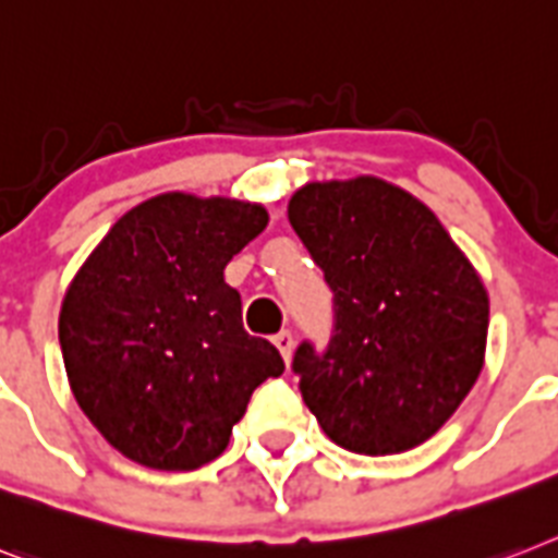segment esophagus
I'll list each match as a JSON object with an SVG mask.
<instances>
[{"mask_svg": "<svg viewBox=\"0 0 558 558\" xmlns=\"http://www.w3.org/2000/svg\"><path fill=\"white\" fill-rule=\"evenodd\" d=\"M274 344L279 348L284 362H290V353H293V333H290V330H279V333L274 336Z\"/></svg>", "mask_w": 558, "mask_h": 558, "instance_id": "esophagus-1", "label": "esophagus"}]
</instances>
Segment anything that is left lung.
Returning <instances> with one entry per match:
<instances>
[{
  "mask_svg": "<svg viewBox=\"0 0 558 558\" xmlns=\"http://www.w3.org/2000/svg\"><path fill=\"white\" fill-rule=\"evenodd\" d=\"M288 219L333 290L328 348L293 353L302 399L344 450L416 448L476 385L485 284L434 210L381 179L311 182Z\"/></svg>",
  "mask_w": 558,
  "mask_h": 558,
  "instance_id": "obj_1",
  "label": "left lung"
}]
</instances>
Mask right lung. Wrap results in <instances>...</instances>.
Instances as JSON below:
<instances>
[{
    "mask_svg": "<svg viewBox=\"0 0 558 558\" xmlns=\"http://www.w3.org/2000/svg\"><path fill=\"white\" fill-rule=\"evenodd\" d=\"M265 225L262 205L162 193L108 230L64 293L71 390L131 462H214L253 390L282 376L279 351L242 328V299L225 282V265Z\"/></svg>",
    "mask_w": 558,
    "mask_h": 558,
    "instance_id": "1",
    "label": "right lung"
}]
</instances>
